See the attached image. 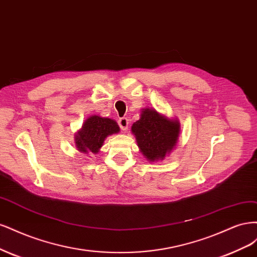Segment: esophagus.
Listing matches in <instances>:
<instances>
[{
    "mask_svg": "<svg viewBox=\"0 0 257 257\" xmlns=\"http://www.w3.org/2000/svg\"><path fill=\"white\" fill-rule=\"evenodd\" d=\"M118 125H119V127H120V129H121V130L126 131V130L128 129V126H129V120H128V118H126V117L119 118V120H118Z\"/></svg>",
    "mask_w": 257,
    "mask_h": 257,
    "instance_id": "obj_1",
    "label": "esophagus"
}]
</instances>
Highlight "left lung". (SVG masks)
Returning a JSON list of instances; mask_svg holds the SVG:
<instances>
[{
	"instance_id": "left-lung-1",
	"label": "left lung",
	"mask_w": 257,
	"mask_h": 257,
	"mask_svg": "<svg viewBox=\"0 0 257 257\" xmlns=\"http://www.w3.org/2000/svg\"><path fill=\"white\" fill-rule=\"evenodd\" d=\"M179 128L177 120L168 119L155 109H145L131 130L145 158L157 161L163 159L176 145Z\"/></svg>"
}]
</instances>
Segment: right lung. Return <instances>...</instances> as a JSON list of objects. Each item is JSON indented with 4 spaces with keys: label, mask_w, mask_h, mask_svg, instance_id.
<instances>
[{
    "label": "right lung",
    "mask_w": 257,
    "mask_h": 257,
    "mask_svg": "<svg viewBox=\"0 0 257 257\" xmlns=\"http://www.w3.org/2000/svg\"><path fill=\"white\" fill-rule=\"evenodd\" d=\"M119 131L117 122L97 115L88 117L76 136V146L82 153L97 154L104 139Z\"/></svg>",
    "instance_id": "right-lung-1"
}]
</instances>
